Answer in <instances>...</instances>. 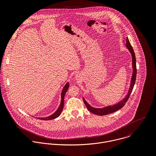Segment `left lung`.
<instances>
[{"mask_svg":"<svg viewBox=\"0 0 156 156\" xmlns=\"http://www.w3.org/2000/svg\"><path fill=\"white\" fill-rule=\"evenodd\" d=\"M125 43H126V47L129 49L130 53L132 54V67H133V74H132V79H131V83H130V88L129 89L128 93L126 95L125 98H123L121 101H120L118 103H116L114 105H112V106H106V107H105V108H93V107L90 106L89 104L87 103V101L84 99V98H83V102L85 104V106H87L88 110L90 112H92V113H94V114L98 115H101H101H106L111 113H113L114 112L120 109L121 108H122L125 105L126 103L128 100V99H129V97H130V94L132 92V90L133 89L135 81H136V73H137L136 56H135V54H134V52L133 47L130 44V43L129 42V40L127 37L125 40Z\"/></svg>","mask_w":156,"mask_h":156,"instance_id":"1","label":"left lung"}]
</instances>
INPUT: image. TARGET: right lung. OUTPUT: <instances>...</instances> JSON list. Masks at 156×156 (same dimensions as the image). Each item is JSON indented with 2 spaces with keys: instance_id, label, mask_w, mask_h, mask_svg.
Returning a JSON list of instances; mask_svg holds the SVG:
<instances>
[{
  "instance_id": "add662e5",
  "label": "right lung",
  "mask_w": 156,
  "mask_h": 156,
  "mask_svg": "<svg viewBox=\"0 0 156 156\" xmlns=\"http://www.w3.org/2000/svg\"><path fill=\"white\" fill-rule=\"evenodd\" d=\"M69 83L68 82L66 84V85L64 86V87L63 88V89L61 92V102L60 103V106H59L58 109L56 110V111L54 113H53L52 115L47 116V117H45V118H38L40 119L41 120H50V119H55L56 118H58L61 113V112L62 111L63 108H64V96L66 95V93L67 91V90L68 89L69 87Z\"/></svg>"
}]
</instances>
